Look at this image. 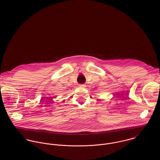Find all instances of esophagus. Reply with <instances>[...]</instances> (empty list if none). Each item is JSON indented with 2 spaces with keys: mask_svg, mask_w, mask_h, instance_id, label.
I'll return each instance as SVG.
<instances>
[{
  "mask_svg": "<svg viewBox=\"0 0 160 160\" xmlns=\"http://www.w3.org/2000/svg\"><path fill=\"white\" fill-rule=\"evenodd\" d=\"M79 86H80V87H81V88H84V87H85V85H84V84H81V85H80Z\"/></svg>",
  "mask_w": 160,
  "mask_h": 160,
  "instance_id": "34e87169",
  "label": "esophagus"
}]
</instances>
